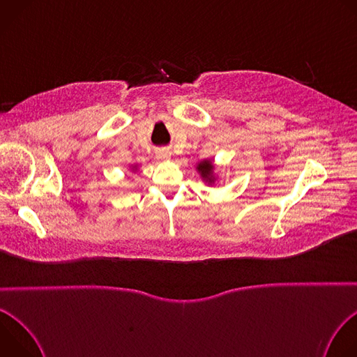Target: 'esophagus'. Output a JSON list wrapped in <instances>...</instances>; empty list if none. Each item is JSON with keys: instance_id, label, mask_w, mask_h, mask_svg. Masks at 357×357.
<instances>
[{"instance_id": "esophagus-1", "label": "esophagus", "mask_w": 357, "mask_h": 357, "mask_svg": "<svg viewBox=\"0 0 357 357\" xmlns=\"http://www.w3.org/2000/svg\"><path fill=\"white\" fill-rule=\"evenodd\" d=\"M171 151L168 148H160L157 149V158L158 160H169L171 158Z\"/></svg>"}]
</instances>
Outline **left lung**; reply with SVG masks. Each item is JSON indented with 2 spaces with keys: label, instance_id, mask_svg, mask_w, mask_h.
<instances>
[{
  "label": "left lung",
  "instance_id": "left-lung-1",
  "mask_svg": "<svg viewBox=\"0 0 357 357\" xmlns=\"http://www.w3.org/2000/svg\"><path fill=\"white\" fill-rule=\"evenodd\" d=\"M197 169H200V172H202V176L208 178V176L211 175V172H212V164H211V162H206V161H205V162H200Z\"/></svg>",
  "mask_w": 357,
  "mask_h": 357
}]
</instances>
